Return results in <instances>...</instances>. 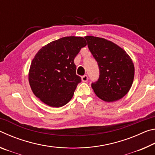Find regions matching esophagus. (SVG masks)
I'll use <instances>...</instances> for the list:
<instances>
[{
	"label": "esophagus",
	"instance_id": "1",
	"mask_svg": "<svg viewBox=\"0 0 155 155\" xmlns=\"http://www.w3.org/2000/svg\"><path fill=\"white\" fill-rule=\"evenodd\" d=\"M81 79H82L83 82H87V80H88V77L87 75H84L82 77H81Z\"/></svg>",
	"mask_w": 155,
	"mask_h": 155
}]
</instances>
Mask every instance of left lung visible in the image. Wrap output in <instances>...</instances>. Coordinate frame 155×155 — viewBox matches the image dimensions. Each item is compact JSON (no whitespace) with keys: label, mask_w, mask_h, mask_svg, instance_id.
Returning <instances> with one entry per match:
<instances>
[{"label":"left lung","mask_w":155,"mask_h":155,"mask_svg":"<svg viewBox=\"0 0 155 155\" xmlns=\"http://www.w3.org/2000/svg\"><path fill=\"white\" fill-rule=\"evenodd\" d=\"M85 38L99 68V78L91 83L96 95L105 102L121 99L130 90L134 79L132 59L125 51L111 41L94 36Z\"/></svg>","instance_id":"left-lung-1"}]
</instances>
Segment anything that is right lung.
<instances>
[{
  "label": "right lung",
  "mask_w": 155,
  "mask_h": 155,
  "mask_svg": "<svg viewBox=\"0 0 155 155\" xmlns=\"http://www.w3.org/2000/svg\"><path fill=\"white\" fill-rule=\"evenodd\" d=\"M87 45L82 37H64L43 46L34 57L28 81L36 97L47 105L61 107L72 99L81 78L74 60Z\"/></svg>",
  "instance_id": "1"
}]
</instances>
